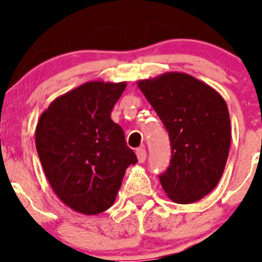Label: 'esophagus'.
Segmentation results:
<instances>
[{"label":"esophagus","mask_w":262,"mask_h":262,"mask_svg":"<svg viewBox=\"0 0 262 262\" xmlns=\"http://www.w3.org/2000/svg\"><path fill=\"white\" fill-rule=\"evenodd\" d=\"M137 158H138V161H139V163H143L144 161H146V157H147V152H146V149H144L143 147L142 148H138V149H137Z\"/></svg>","instance_id":"obj_1"}]
</instances>
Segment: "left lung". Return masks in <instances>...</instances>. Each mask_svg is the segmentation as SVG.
I'll use <instances>...</instances> for the list:
<instances>
[{
  "mask_svg": "<svg viewBox=\"0 0 262 262\" xmlns=\"http://www.w3.org/2000/svg\"><path fill=\"white\" fill-rule=\"evenodd\" d=\"M167 129L171 162L160 181L178 204L203 199L218 185L231 146V120L213 87L181 72L137 82Z\"/></svg>",
  "mask_w": 262,
  "mask_h": 262,
  "instance_id": "left-lung-1",
  "label": "left lung"
}]
</instances>
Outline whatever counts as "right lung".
<instances>
[{
    "label": "right lung",
    "mask_w": 262,
    "mask_h": 262,
    "mask_svg": "<svg viewBox=\"0 0 262 262\" xmlns=\"http://www.w3.org/2000/svg\"><path fill=\"white\" fill-rule=\"evenodd\" d=\"M126 82L90 81L57 97L40 115L35 146L53 191L86 215L114 204L137 156L110 118Z\"/></svg>",
    "instance_id": "1"
}]
</instances>
